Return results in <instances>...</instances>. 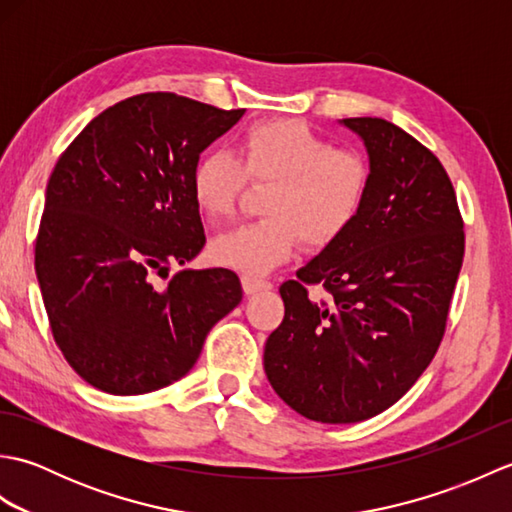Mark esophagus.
<instances>
[{
  "label": "esophagus",
  "instance_id": "34e87169",
  "mask_svg": "<svg viewBox=\"0 0 512 512\" xmlns=\"http://www.w3.org/2000/svg\"><path fill=\"white\" fill-rule=\"evenodd\" d=\"M242 286H244L246 295H253V292L268 290L270 281L264 277H257V275H242Z\"/></svg>",
  "mask_w": 512,
  "mask_h": 512
}]
</instances>
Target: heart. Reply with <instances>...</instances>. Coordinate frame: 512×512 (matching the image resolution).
Wrapping results in <instances>:
<instances>
[{"mask_svg":"<svg viewBox=\"0 0 512 512\" xmlns=\"http://www.w3.org/2000/svg\"><path fill=\"white\" fill-rule=\"evenodd\" d=\"M246 180L273 184L264 198V220L248 222L215 239L217 264L264 273L295 253L303 239L325 248L343 237L361 215L372 187V165L356 149L292 118L250 125L237 140V158L206 151L191 171V195L213 224L235 213Z\"/></svg>","mask_w":512,"mask_h":512,"instance_id":"b5f03b06","label":"heart"}]
</instances>
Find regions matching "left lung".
Here are the masks:
<instances>
[{
  "label": "left lung",
  "instance_id": "obj_1",
  "mask_svg": "<svg viewBox=\"0 0 512 512\" xmlns=\"http://www.w3.org/2000/svg\"><path fill=\"white\" fill-rule=\"evenodd\" d=\"M343 123L365 140L372 187L350 231L281 284L286 314L264 350L279 398L328 424L378 416L422 376L464 257V220L436 154L383 118Z\"/></svg>",
  "mask_w": 512,
  "mask_h": 512
}]
</instances>
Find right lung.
<instances>
[{"label": "right lung", "mask_w": 512, "mask_h": 512, "mask_svg": "<svg viewBox=\"0 0 512 512\" xmlns=\"http://www.w3.org/2000/svg\"><path fill=\"white\" fill-rule=\"evenodd\" d=\"M246 110L173 92L107 107L52 169L35 270L61 354L85 383L140 396L182 378L242 301L233 270H178L206 237L191 195L202 151Z\"/></svg>", "instance_id": "add662e5"}]
</instances>
